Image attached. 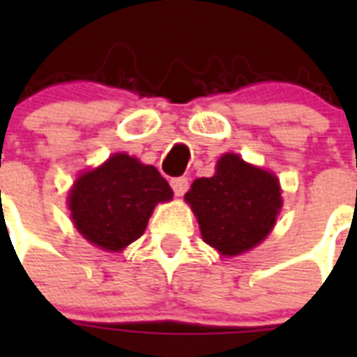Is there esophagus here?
Returning a JSON list of instances; mask_svg holds the SVG:
<instances>
[{"label":"esophagus","instance_id":"1","mask_svg":"<svg viewBox=\"0 0 357 357\" xmlns=\"http://www.w3.org/2000/svg\"><path fill=\"white\" fill-rule=\"evenodd\" d=\"M170 185H172L176 196H183L185 192L189 190V178H185V176H181V178H174L170 179Z\"/></svg>","mask_w":357,"mask_h":357}]
</instances>
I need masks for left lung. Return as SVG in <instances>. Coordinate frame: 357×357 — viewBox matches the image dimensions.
I'll return each mask as SVG.
<instances>
[{
  "label": "left lung",
  "instance_id": "8db88e82",
  "mask_svg": "<svg viewBox=\"0 0 357 357\" xmlns=\"http://www.w3.org/2000/svg\"><path fill=\"white\" fill-rule=\"evenodd\" d=\"M200 224L202 237L224 255L254 248L271 234L282 207L274 174L226 153L213 178L196 179L185 195Z\"/></svg>",
  "mask_w": 357,
  "mask_h": 357
}]
</instances>
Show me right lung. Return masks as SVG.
<instances>
[{
	"label": "right lung",
	"instance_id": "1",
	"mask_svg": "<svg viewBox=\"0 0 357 357\" xmlns=\"http://www.w3.org/2000/svg\"><path fill=\"white\" fill-rule=\"evenodd\" d=\"M172 195L155 167L116 153L75 181L68 206L75 228L86 241L119 252L144 234L155 204Z\"/></svg>",
	"mask_w": 357,
	"mask_h": 357
}]
</instances>
